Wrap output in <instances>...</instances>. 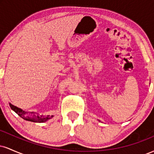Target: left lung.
Here are the masks:
<instances>
[{
  "label": "left lung",
  "mask_w": 154,
  "mask_h": 154,
  "mask_svg": "<svg viewBox=\"0 0 154 154\" xmlns=\"http://www.w3.org/2000/svg\"><path fill=\"white\" fill-rule=\"evenodd\" d=\"M98 121H100V120H98Z\"/></svg>",
  "instance_id": "obj_1"
}]
</instances>
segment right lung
I'll list each match as a JSON object with an SVG mask.
<instances>
[{
	"label": "right lung",
	"mask_w": 154,
	"mask_h": 154,
	"mask_svg": "<svg viewBox=\"0 0 154 154\" xmlns=\"http://www.w3.org/2000/svg\"><path fill=\"white\" fill-rule=\"evenodd\" d=\"M11 109H12L14 112L17 113L18 115L22 117V119L26 121L29 122H45L48 121V119H51L54 116H50V115H39L38 114L35 112H29L28 114V112L26 111H23L20 108L16 106L12 105L11 103H9Z\"/></svg>",
	"instance_id": "1"
}]
</instances>
